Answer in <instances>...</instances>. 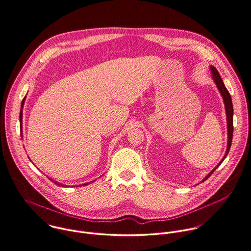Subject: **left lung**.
<instances>
[{
  "label": "left lung",
  "mask_w": 251,
  "mask_h": 251,
  "mask_svg": "<svg viewBox=\"0 0 251 251\" xmlns=\"http://www.w3.org/2000/svg\"><path fill=\"white\" fill-rule=\"evenodd\" d=\"M210 70H211V73H212V78H213V80H214V82H215V84H216V86H217V88H218V90H219V92H220V94H221V96H222V98H223V100H224V104H225V110H226V116H227V129H228V142H227V150H226V153H225V155H224V157L222 158V160L220 161V163L202 179V181H204V180H206L212 174H213V172L219 167V165L224 161V159L226 158V156L228 155V153H229V151H230V149H231V145H232V140H233V129H234V127H233V111H234V109H233V103H232V98H231V95H230V93H229V91L227 90V88L225 87V85H224V83H223V81H222V78H221V76H220V75H219V73L217 72V70L213 67V66H211L210 67Z\"/></svg>",
  "instance_id": "1"
}]
</instances>
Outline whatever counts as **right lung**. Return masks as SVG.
<instances>
[{
	"mask_svg": "<svg viewBox=\"0 0 251 251\" xmlns=\"http://www.w3.org/2000/svg\"><path fill=\"white\" fill-rule=\"evenodd\" d=\"M24 101H25V98L23 99L22 100V103H21V109H20V115H19V119H20V128H21V137H22V108H23V104H24ZM50 180H52L51 178H50ZM53 181V180H52ZM54 183H56V184H58V185H60V183H58V182H56V181H53ZM62 186H63V184H61ZM82 185H86V184H82ZM82 185H80V186H82Z\"/></svg>",
	"mask_w": 251,
	"mask_h": 251,
	"instance_id": "obj_1",
	"label": "right lung"
}]
</instances>
